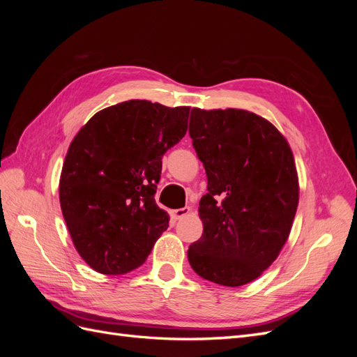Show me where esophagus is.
<instances>
[{
    "label": "esophagus",
    "mask_w": 357,
    "mask_h": 357,
    "mask_svg": "<svg viewBox=\"0 0 357 357\" xmlns=\"http://www.w3.org/2000/svg\"><path fill=\"white\" fill-rule=\"evenodd\" d=\"M190 211V207H183V208H177V210H171V219L174 220H180L181 218H185V215Z\"/></svg>",
    "instance_id": "1"
}]
</instances>
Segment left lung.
<instances>
[{"label":"left lung","instance_id":"8db88e82","mask_svg":"<svg viewBox=\"0 0 357 357\" xmlns=\"http://www.w3.org/2000/svg\"><path fill=\"white\" fill-rule=\"evenodd\" d=\"M189 135L208 178L189 264L215 284L250 283L290 234L299 199L294 155L274 125L245 110L192 109Z\"/></svg>","mask_w":357,"mask_h":357}]
</instances>
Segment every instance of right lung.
<instances>
[{
  "instance_id": "obj_1",
  "label": "right lung",
  "mask_w": 357,
  "mask_h": 357,
  "mask_svg": "<svg viewBox=\"0 0 357 357\" xmlns=\"http://www.w3.org/2000/svg\"><path fill=\"white\" fill-rule=\"evenodd\" d=\"M189 110L125 101L96 113L74 137L59 180L61 210L75 250L95 271H132L168 228L156 185L162 156L188 131Z\"/></svg>"
}]
</instances>
